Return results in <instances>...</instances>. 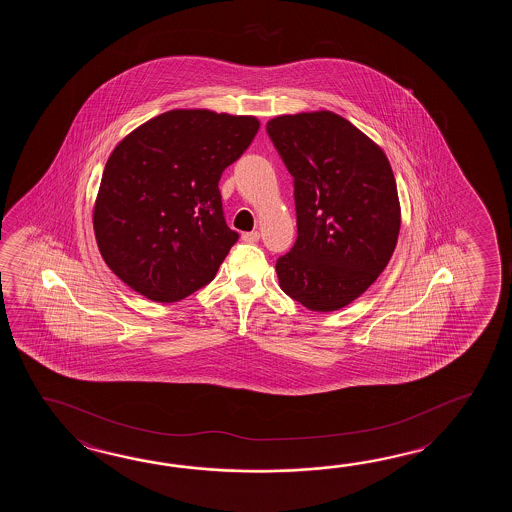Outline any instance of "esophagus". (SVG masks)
Here are the masks:
<instances>
[{"label":"esophagus","mask_w":512,"mask_h":512,"mask_svg":"<svg viewBox=\"0 0 512 512\" xmlns=\"http://www.w3.org/2000/svg\"><path fill=\"white\" fill-rule=\"evenodd\" d=\"M241 240L245 241V243H256V241H260V232H258V230L245 232V234L241 236Z\"/></svg>","instance_id":"esophagus-1"}]
</instances>
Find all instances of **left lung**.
<instances>
[{"instance_id": "8db88e82", "label": "left lung", "mask_w": 512, "mask_h": 512, "mask_svg": "<svg viewBox=\"0 0 512 512\" xmlns=\"http://www.w3.org/2000/svg\"><path fill=\"white\" fill-rule=\"evenodd\" d=\"M267 133L294 179L298 238L276 261L280 287L320 313L359 298L392 258L401 205L381 148L333 111L282 115Z\"/></svg>"}]
</instances>
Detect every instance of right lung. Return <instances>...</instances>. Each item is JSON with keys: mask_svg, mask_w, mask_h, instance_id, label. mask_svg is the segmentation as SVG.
I'll use <instances>...</instances> for the list:
<instances>
[{"mask_svg": "<svg viewBox=\"0 0 512 512\" xmlns=\"http://www.w3.org/2000/svg\"><path fill=\"white\" fill-rule=\"evenodd\" d=\"M258 130L256 117L172 109L117 144L93 229L122 282L153 302H177L214 280L240 238L225 223L219 179Z\"/></svg>", "mask_w": 512, "mask_h": 512, "instance_id": "1", "label": "right lung"}]
</instances>
